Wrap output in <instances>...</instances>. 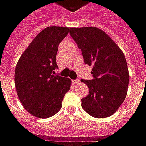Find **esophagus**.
Wrapping results in <instances>:
<instances>
[{
  "label": "esophagus",
  "mask_w": 146,
  "mask_h": 146,
  "mask_svg": "<svg viewBox=\"0 0 146 146\" xmlns=\"http://www.w3.org/2000/svg\"><path fill=\"white\" fill-rule=\"evenodd\" d=\"M72 82H73L74 84H77L80 83V80L79 79H76V80H72Z\"/></svg>",
  "instance_id": "34e87169"
}]
</instances>
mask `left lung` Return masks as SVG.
I'll return each instance as SVG.
<instances>
[{"instance_id":"8db88e82","label":"left lung","mask_w":146,"mask_h":146,"mask_svg":"<svg viewBox=\"0 0 146 146\" xmlns=\"http://www.w3.org/2000/svg\"><path fill=\"white\" fill-rule=\"evenodd\" d=\"M70 34L81 50L84 64L92 67L93 78L81 79L89 89L81 100V107L95 118L109 117L123 104L127 93L130 77L125 56L97 27H72Z\"/></svg>"}]
</instances>
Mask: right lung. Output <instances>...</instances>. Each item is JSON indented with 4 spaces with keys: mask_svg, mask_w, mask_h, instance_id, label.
Segmentation results:
<instances>
[{
    "mask_svg": "<svg viewBox=\"0 0 146 146\" xmlns=\"http://www.w3.org/2000/svg\"><path fill=\"white\" fill-rule=\"evenodd\" d=\"M69 27H48L31 42L15 70V85L23 108L39 119L54 115L62 108L71 80L55 74L56 55Z\"/></svg>",
    "mask_w": 146,
    "mask_h": 146,
    "instance_id": "right-lung-1",
    "label": "right lung"
}]
</instances>
